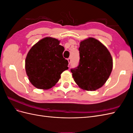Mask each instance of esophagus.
Segmentation results:
<instances>
[{
    "label": "esophagus",
    "mask_w": 133,
    "mask_h": 133,
    "mask_svg": "<svg viewBox=\"0 0 133 133\" xmlns=\"http://www.w3.org/2000/svg\"><path fill=\"white\" fill-rule=\"evenodd\" d=\"M68 61L69 62V64H70L71 63V59L70 58H69L68 59Z\"/></svg>",
    "instance_id": "34e87169"
}]
</instances>
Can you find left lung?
Here are the masks:
<instances>
[{
	"label": "left lung",
	"mask_w": 133,
	"mask_h": 133,
	"mask_svg": "<svg viewBox=\"0 0 133 133\" xmlns=\"http://www.w3.org/2000/svg\"><path fill=\"white\" fill-rule=\"evenodd\" d=\"M79 51V65L70 69L74 81L84 90L93 91L101 88L112 69V59L109 51L93 38L80 42Z\"/></svg>",
	"instance_id": "left-lung-1"
}]
</instances>
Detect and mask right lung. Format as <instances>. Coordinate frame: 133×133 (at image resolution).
Here are the masks:
<instances>
[{
	"instance_id": "add662e5",
	"label": "right lung",
	"mask_w": 133,
	"mask_h": 133,
	"mask_svg": "<svg viewBox=\"0 0 133 133\" xmlns=\"http://www.w3.org/2000/svg\"><path fill=\"white\" fill-rule=\"evenodd\" d=\"M58 39L46 37L36 43L28 52L25 70L30 83L36 88L48 89L55 85L60 74L68 69L63 58L64 48Z\"/></svg>"
}]
</instances>
